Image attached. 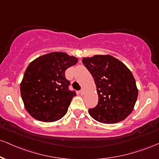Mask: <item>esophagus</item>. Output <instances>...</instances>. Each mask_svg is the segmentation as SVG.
Listing matches in <instances>:
<instances>
[{
  "label": "esophagus",
  "instance_id": "1",
  "mask_svg": "<svg viewBox=\"0 0 159 159\" xmlns=\"http://www.w3.org/2000/svg\"><path fill=\"white\" fill-rule=\"evenodd\" d=\"M80 94L82 95H84V94H85V90H84V89H82L80 91Z\"/></svg>",
  "mask_w": 159,
  "mask_h": 159
}]
</instances>
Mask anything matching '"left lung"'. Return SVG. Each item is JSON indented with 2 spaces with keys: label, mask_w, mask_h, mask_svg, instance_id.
Returning <instances> with one entry per match:
<instances>
[{
  "label": "left lung",
  "mask_w": 159,
  "mask_h": 159,
  "mask_svg": "<svg viewBox=\"0 0 159 159\" xmlns=\"http://www.w3.org/2000/svg\"><path fill=\"white\" fill-rule=\"evenodd\" d=\"M96 85L98 102L89 114L97 121L116 124L125 119L134 109L138 88L129 68L110 55L83 58Z\"/></svg>",
  "instance_id": "obj_1"
}]
</instances>
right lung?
Returning <instances> with one entry per match:
<instances>
[{"mask_svg":"<svg viewBox=\"0 0 159 159\" xmlns=\"http://www.w3.org/2000/svg\"><path fill=\"white\" fill-rule=\"evenodd\" d=\"M78 59L63 52H53L35 58L28 65L20 82L24 107L36 120L53 122L67 112L76 94L69 90L65 78L66 69Z\"/></svg>","mask_w":159,"mask_h":159,"instance_id":"add662e5","label":"right lung"}]
</instances>
